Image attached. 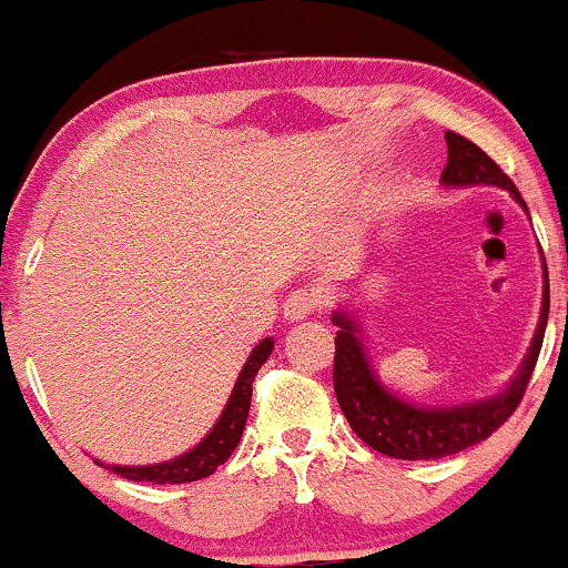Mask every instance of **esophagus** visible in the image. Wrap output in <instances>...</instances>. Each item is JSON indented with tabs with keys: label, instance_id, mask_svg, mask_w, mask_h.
<instances>
[{
	"label": "esophagus",
	"instance_id": "34e87169",
	"mask_svg": "<svg viewBox=\"0 0 568 568\" xmlns=\"http://www.w3.org/2000/svg\"><path fill=\"white\" fill-rule=\"evenodd\" d=\"M317 302H321V298H317L315 291H306V288L293 291L291 296L285 298V304H283L285 321H291V323L306 321V317H310V315H315Z\"/></svg>",
	"mask_w": 568,
	"mask_h": 568
}]
</instances>
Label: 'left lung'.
<instances>
[{
    "label": "left lung",
    "instance_id": "left-lung-1",
    "mask_svg": "<svg viewBox=\"0 0 568 568\" xmlns=\"http://www.w3.org/2000/svg\"><path fill=\"white\" fill-rule=\"evenodd\" d=\"M448 162L443 168L440 181L446 186H501L524 205L520 192L515 184L501 173V168L494 162L480 146L467 141L465 135L446 133ZM542 312H539L537 334L531 338V347L520 363L518 374L513 382L501 389L499 395L486 397V400L462 403V406L429 408L414 406L403 400L379 382L376 371L371 368L366 349L361 342V328L355 317L347 310H336L331 315L336 331V357H334V389L336 400L347 416L349 427L363 443H368L374 452L393 456V459H440L475 446L486 440L488 435L497 433L518 408L520 397L529 387L531 371L537 366L539 349H542L547 312H550V283H547V266L542 256Z\"/></svg>",
    "mask_w": 568,
    "mask_h": 568
}]
</instances>
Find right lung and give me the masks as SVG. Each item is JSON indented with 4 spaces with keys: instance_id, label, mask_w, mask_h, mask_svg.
<instances>
[{
    "instance_id": "add662e5",
    "label": "right lung",
    "mask_w": 568,
    "mask_h": 568,
    "mask_svg": "<svg viewBox=\"0 0 568 568\" xmlns=\"http://www.w3.org/2000/svg\"><path fill=\"white\" fill-rule=\"evenodd\" d=\"M275 342L264 338L256 344V349L251 352V357L245 361L243 371H240L234 389L226 400L224 410H221L219 422L213 425L211 433L202 438L197 446L189 448L186 454L175 456L171 462H160V465H141V467H128V465H98L106 467L116 475L128 480H149V484H192V480H202L207 475L216 473V467L224 465L230 459L234 448H237L240 438H243L247 408H251V384L256 379L258 368L264 366L266 357L272 355Z\"/></svg>"
}]
</instances>
